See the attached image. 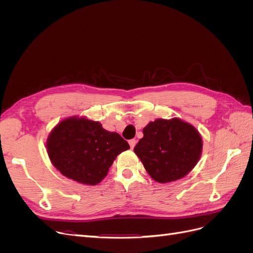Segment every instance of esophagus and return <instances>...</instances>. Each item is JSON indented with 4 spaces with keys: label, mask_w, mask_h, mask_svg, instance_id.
<instances>
[{
    "label": "esophagus",
    "mask_w": 253,
    "mask_h": 253,
    "mask_svg": "<svg viewBox=\"0 0 253 253\" xmlns=\"http://www.w3.org/2000/svg\"><path fill=\"white\" fill-rule=\"evenodd\" d=\"M136 142H137L136 139H131L128 141V144H129V147H131V149H134V147L136 145Z\"/></svg>",
    "instance_id": "esophagus-1"
}]
</instances>
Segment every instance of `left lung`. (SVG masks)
Instances as JSON below:
<instances>
[{"mask_svg": "<svg viewBox=\"0 0 253 253\" xmlns=\"http://www.w3.org/2000/svg\"><path fill=\"white\" fill-rule=\"evenodd\" d=\"M134 152L151 177L160 183L180 179L192 171L203 151L197 129L179 118L156 119L143 128Z\"/></svg>", "mask_w": 253, "mask_h": 253, "instance_id": "1", "label": "left lung"}]
</instances>
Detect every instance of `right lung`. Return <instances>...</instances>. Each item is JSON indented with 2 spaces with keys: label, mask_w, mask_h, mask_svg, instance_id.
<instances>
[{
  "label": "right lung",
  "mask_w": 253,
  "mask_h": 253,
  "mask_svg": "<svg viewBox=\"0 0 253 253\" xmlns=\"http://www.w3.org/2000/svg\"><path fill=\"white\" fill-rule=\"evenodd\" d=\"M52 166L65 177L87 186L100 182L128 143L99 121L68 117L52 128L46 140Z\"/></svg>",
  "instance_id": "obj_1"
}]
</instances>
